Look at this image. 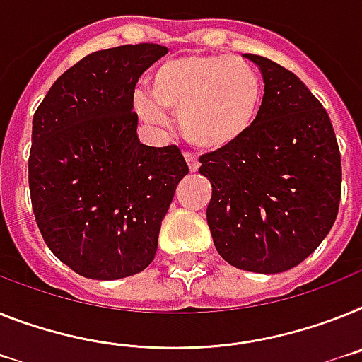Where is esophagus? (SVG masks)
<instances>
[{
	"mask_svg": "<svg viewBox=\"0 0 362 362\" xmlns=\"http://www.w3.org/2000/svg\"><path fill=\"white\" fill-rule=\"evenodd\" d=\"M184 156H186V162H187V165H189V171L191 173L199 171V167H200L199 160H197V158L193 156V154H189V153H186Z\"/></svg>",
	"mask_w": 362,
	"mask_h": 362,
	"instance_id": "34e87169",
	"label": "esophagus"
}]
</instances>
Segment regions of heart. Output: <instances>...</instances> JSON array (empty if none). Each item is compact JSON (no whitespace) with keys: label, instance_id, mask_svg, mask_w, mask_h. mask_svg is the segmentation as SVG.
Wrapping results in <instances>:
<instances>
[{"label":"heart","instance_id":"heart-1","mask_svg":"<svg viewBox=\"0 0 362 362\" xmlns=\"http://www.w3.org/2000/svg\"><path fill=\"white\" fill-rule=\"evenodd\" d=\"M148 97H136V112L163 123L162 110L178 114L182 136L204 153H224L250 136L265 90L245 60L218 54H182L160 64L148 78Z\"/></svg>","mask_w":362,"mask_h":362}]
</instances>
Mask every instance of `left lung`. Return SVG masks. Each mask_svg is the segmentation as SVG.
Returning a JSON list of instances; mask_svg holds the SVG:
<instances>
[{
  "instance_id": "1",
  "label": "left lung",
  "mask_w": 362,
  "mask_h": 362,
  "mask_svg": "<svg viewBox=\"0 0 362 362\" xmlns=\"http://www.w3.org/2000/svg\"><path fill=\"white\" fill-rule=\"evenodd\" d=\"M265 101L245 141L200 156L211 182L206 209L215 248L230 265L276 274L302 263L339 214L341 151L329 115L289 69L259 57Z\"/></svg>"
}]
</instances>
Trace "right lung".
Instances as JSON below:
<instances>
[{
    "label": "right lung",
    "mask_w": 362,
    "mask_h": 362,
    "mask_svg": "<svg viewBox=\"0 0 362 362\" xmlns=\"http://www.w3.org/2000/svg\"><path fill=\"white\" fill-rule=\"evenodd\" d=\"M167 53L158 44L95 51L64 71L33 115L29 189L54 256L92 279L151 265L176 186L189 173L176 145L139 144L134 88Z\"/></svg>",
    "instance_id": "add662e5"
}]
</instances>
